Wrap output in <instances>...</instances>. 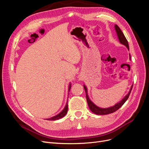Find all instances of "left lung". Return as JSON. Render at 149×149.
<instances>
[{
	"instance_id": "1",
	"label": "left lung",
	"mask_w": 149,
	"mask_h": 149,
	"mask_svg": "<svg viewBox=\"0 0 149 149\" xmlns=\"http://www.w3.org/2000/svg\"><path fill=\"white\" fill-rule=\"evenodd\" d=\"M115 29L116 33L117 36H118V40L120 43H121L122 45H124L125 46H126V48L128 49V50H129V43L128 42L126 38L125 37L124 34L123 33V32L121 31V30L120 29V28L118 27V25H115ZM84 89L85 90L86 92V100H87V102L89 106V107L90 109V110L93 113L96 115H107V114H109L113 113L115 111H116L118 109H119L124 104V103L126 102L127 101V100L128 99L130 93L131 92V91L132 89V87H133V84L132 85V86L130 89L129 92H128L127 94L125 96L120 102H118V103L115 104L114 106L109 107L107 108H101L100 107H98L97 106H96L94 103H93L92 101L90 100L89 96H88V89L86 88V86L84 84L83 85Z\"/></svg>"
}]
</instances>
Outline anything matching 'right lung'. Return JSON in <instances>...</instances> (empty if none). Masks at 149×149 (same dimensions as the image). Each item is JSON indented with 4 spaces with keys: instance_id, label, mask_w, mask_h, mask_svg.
I'll list each match as a JSON object with an SVG mask.
<instances>
[{
    "instance_id": "1",
    "label": "right lung",
    "mask_w": 149,
    "mask_h": 149,
    "mask_svg": "<svg viewBox=\"0 0 149 149\" xmlns=\"http://www.w3.org/2000/svg\"><path fill=\"white\" fill-rule=\"evenodd\" d=\"M70 88H71V84L69 83V88H68V92H69V91H70ZM68 100L67 101V103H66V106H65V107H64V109H63V110H62L58 114H57V115H56V116L51 117V118H47L46 120H49V121H55V120H59V119H60V118H62L63 117H64V116L66 115V113H67V112H68Z\"/></svg>"
}]
</instances>
